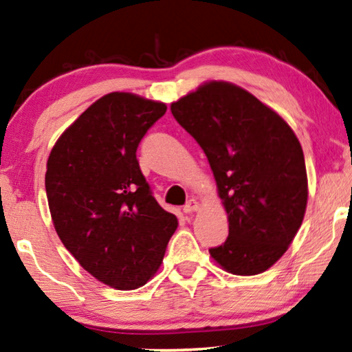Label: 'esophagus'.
I'll return each instance as SVG.
<instances>
[{
    "instance_id": "34e87169",
    "label": "esophagus",
    "mask_w": 352,
    "mask_h": 352,
    "mask_svg": "<svg viewBox=\"0 0 352 352\" xmlns=\"http://www.w3.org/2000/svg\"><path fill=\"white\" fill-rule=\"evenodd\" d=\"M199 208V204L196 201H188L185 206H183V212L185 213H192Z\"/></svg>"
}]
</instances>
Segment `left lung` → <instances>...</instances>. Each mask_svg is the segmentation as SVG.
Returning <instances> with one entry per match:
<instances>
[{
  "instance_id": "obj_1",
  "label": "left lung",
  "mask_w": 352,
  "mask_h": 352,
  "mask_svg": "<svg viewBox=\"0 0 352 352\" xmlns=\"http://www.w3.org/2000/svg\"><path fill=\"white\" fill-rule=\"evenodd\" d=\"M212 167L229 214L226 242L212 258L234 275H258L285 254L303 221L305 158L292 129L258 98L210 82L170 106Z\"/></svg>"
}]
</instances>
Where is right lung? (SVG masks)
Returning <instances> with one entry per match:
<instances>
[{"mask_svg":"<svg viewBox=\"0 0 352 352\" xmlns=\"http://www.w3.org/2000/svg\"><path fill=\"white\" fill-rule=\"evenodd\" d=\"M166 110L131 93L106 94L63 133L47 161V201L63 245L88 274L122 291L158 270L178 226L135 155Z\"/></svg>","mask_w":352,"mask_h":352,"instance_id":"1","label":"right lung"}]
</instances>
